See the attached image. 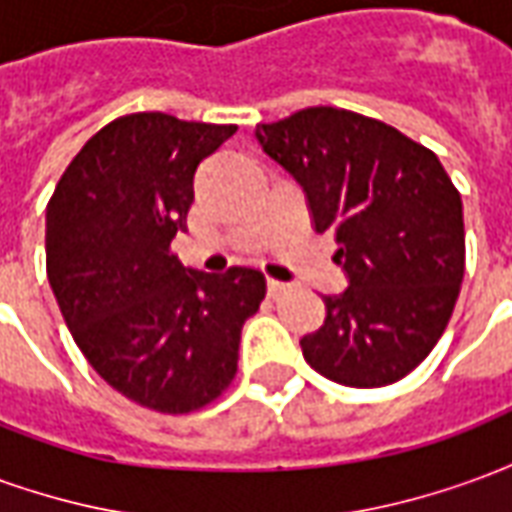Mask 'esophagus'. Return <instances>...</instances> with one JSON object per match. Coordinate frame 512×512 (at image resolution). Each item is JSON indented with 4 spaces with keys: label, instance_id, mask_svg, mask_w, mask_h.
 <instances>
[{
    "label": "esophagus",
    "instance_id": "1",
    "mask_svg": "<svg viewBox=\"0 0 512 512\" xmlns=\"http://www.w3.org/2000/svg\"><path fill=\"white\" fill-rule=\"evenodd\" d=\"M288 290H290L288 282H277V279H268V296H271V299H279V296H282V293H288Z\"/></svg>",
    "mask_w": 512,
    "mask_h": 512
}]
</instances>
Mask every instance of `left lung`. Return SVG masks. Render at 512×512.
<instances>
[{
	"instance_id": "left-lung-1",
	"label": "left lung",
	"mask_w": 512,
	"mask_h": 512,
	"mask_svg": "<svg viewBox=\"0 0 512 512\" xmlns=\"http://www.w3.org/2000/svg\"><path fill=\"white\" fill-rule=\"evenodd\" d=\"M257 142L299 180L348 274L304 359L337 384H395L433 351L463 282V202L433 150L373 117L310 106Z\"/></svg>"
}]
</instances>
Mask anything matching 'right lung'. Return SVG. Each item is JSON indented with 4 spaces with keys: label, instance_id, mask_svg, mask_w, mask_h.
<instances>
[{
    "label": "right lung",
    "instance_id": "right-lung-1",
    "mask_svg": "<svg viewBox=\"0 0 512 512\" xmlns=\"http://www.w3.org/2000/svg\"><path fill=\"white\" fill-rule=\"evenodd\" d=\"M235 126L164 112L112 120L76 153L46 208V274L73 340L106 384L161 414L208 406L238 370L246 318L266 299L257 268H186L194 172Z\"/></svg>",
    "mask_w": 512,
    "mask_h": 512
}]
</instances>
